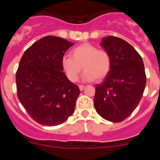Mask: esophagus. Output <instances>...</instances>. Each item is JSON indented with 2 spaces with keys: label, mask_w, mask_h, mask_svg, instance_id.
Here are the masks:
<instances>
[{
  "label": "esophagus",
  "mask_w": 160,
  "mask_h": 160,
  "mask_svg": "<svg viewBox=\"0 0 160 160\" xmlns=\"http://www.w3.org/2000/svg\"><path fill=\"white\" fill-rule=\"evenodd\" d=\"M85 87H85V86H83V85H79V89H80V90H81V91L82 90H84Z\"/></svg>",
  "instance_id": "1"
}]
</instances>
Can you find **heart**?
I'll list each match as a JSON object with an SVG mask.
<instances>
[{
  "label": "heart",
  "instance_id": "obj_1",
  "mask_svg": "<svg viewBox=\"0 0 160 160\" xmlns=\"http://www.w3.org/2000/svg\"><path fill=\"white\" fill-rule=\"evenodd\" d=\"M71 57L65 55L62 58V66L71 82L78 79L82 70H84L83 79L86 81L101 80L111 70V56L106 50L98 49L90 43H83L72 49Z\"/></svg>",
  "mask_w": 160,
  "mask_h": 160
}]
</instances>
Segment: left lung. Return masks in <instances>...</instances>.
Here are the masks:
<instances>
[{
	"label": "left lung",
	"mask_w": 160,
	"mask_h": 160,
	"mask_svg": "<svg viewBox=\"0 0 160 160\" xmlns=\"http://www.w3.org/2000/svg\"><path fill=\"white\" fill-rule=\"evenodd\" d=\"M101 46L111 56V70L95 87L94 107L100 116L119 122L131 115L146 86L142 59L135 48L117 37L102 38Z\"/></svg>",
	"instance_id": "1"
}]
</instances>
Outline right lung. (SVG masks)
Here are the masks:
<instances>
[{"label":"right lung","instance_id":"right-lung-1","mask_svg":"<svg viewBox=\"0 0 160 160\" xmlns=\"http://www.w3.org/2000/svg\"><path fill=\"white\" fill-rule=\"evenodd\" d=\"M74 43L55 36L28 48L16 73L18 97L29 116L48 127L62 124L75 109L79 87L63 72L62 58Z\"/></svg>","mask_w":160,"mask_h":160}]
</instances>
